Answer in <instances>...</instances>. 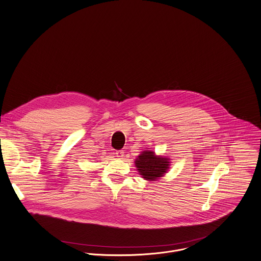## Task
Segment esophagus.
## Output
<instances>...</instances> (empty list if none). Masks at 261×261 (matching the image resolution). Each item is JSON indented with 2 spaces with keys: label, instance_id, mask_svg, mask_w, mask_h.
<instances>
[{
  "label": "esophagus",
  "instance_id": "34e87169",
  "mask_svg": "<svg viewBox=\"0 0 261 261\" xmlns=\"http://www.w3.org/2000/svg\"><path fill=\"white\" fill-rule=\"evenodd\" d=\"M116 154H117V156H118L119 159H122L123 155H124V152H123L122 150H118V151L116 152Z\"/></svg>",
  "mask_w": 261,
  "mask_h": 261
}]
</instances>
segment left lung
<instances>
[{
    "instance_id": "obj_1",
    "label": "left lung",
    "mask_w": 261,
    "mask_h": 261,
    "mask_svg": "<svg viewBox=\"0 0 261 261\" xmlns=\"http://www.w3.org/2000/svg\"><path fill=\"white\" fill-rule=\"evenodd\" d=\"M139 173L145 180L155 181L164 176L169 168V159L156 155L153 151L144 150L135 162Z\"/></svg>"
}]
</instances>
